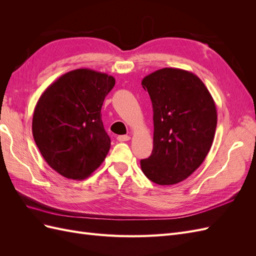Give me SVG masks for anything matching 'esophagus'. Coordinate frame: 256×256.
<instances>
[{
  "label": "esophagus",
  "mask_w": 256,
  "mask_h": 256,
  "mask_svg": "<svg viewBox=\"0 0 256 256\" xmlns=\"http://www.w3.org/2000/svg\"><path fill=\"white\" fill-rule=\"evenodd\" d=\"M130 136H118V141L120 142H125V141H129Z\"/></svg>",
  "instance_id": "obj_1"
}]
</instances>
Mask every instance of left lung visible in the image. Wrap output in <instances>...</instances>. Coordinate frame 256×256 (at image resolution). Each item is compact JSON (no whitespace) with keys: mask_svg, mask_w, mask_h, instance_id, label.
Masks as SVG:
<instances>
[{"mask_svg":"<svg viewBox=\"0 0 256 256\" xmlns=\"http://www.w3.org/2000/svg\"><path fill=\"white\" fill-rule=\"evenodd\" d=\"M154 112V148L141 168L157 184H175L203 164L214 142L216 109L198 76L162 68L142 80Z\"/></svg>","mask_w":256,"mask_h":256,"instance_id":"1","label":"left lung"}]
</instances>
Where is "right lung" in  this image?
I'll use <instances>...</instances> for the list:
<instances>
[{"label":"right lung","mask_w":256,"mask_h":256,"mask_svg":"<svg viewBox=\"0 0 256 256\" xmlns=\"http://www.w3.org/2000/svg\"><path fill=\"white\" fill-rule=\"evenodd\" d=\"M112 76L88 68L53 82L38 99L33 114L35 143L46 162L69 180H84L102 164L111 140L102 120Z\"/></svg>","instance_id":"obj_1"}]
</instances>
